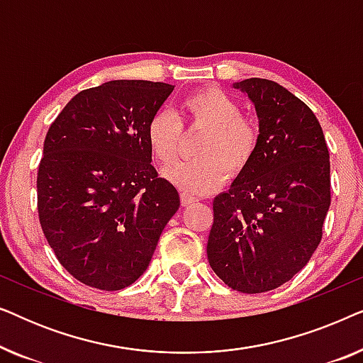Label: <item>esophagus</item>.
<instances>
[{
    "mask_svg": "<svg viewBox=\"0 0 363 363\" xmlns=\"http://www.w3.org/2000/svg\"><path fill=\"white\" fill-rule=\"evenodd\" d=\"M182 205L183 206H190L191 203H195L196 201V198L195 196H190V195H186V193H182Z\"/></svg>",
    "mask_w": 363,
    "mask_h": 363,
    "instance_id": "obj_1",
    "label": "esophagus"
}]
</instances>
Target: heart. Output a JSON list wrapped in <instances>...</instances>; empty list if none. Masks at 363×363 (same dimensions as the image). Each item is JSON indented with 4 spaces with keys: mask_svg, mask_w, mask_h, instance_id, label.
<instances>
[{
    "mask_svg": "<svg viewBox=\"0 0 363 363\" xmlns=\"http://www.w3.org/2000/svg\"><path fill=\"white\" fill-rule=\"evenodd\" d=\"M183 118L208 127L198 147V160L178 162L163 170V177L186 195H210L220 190L228 177L240 175L251 165L259 147V127L241 116L235 99L220 89H203L182 101ZM182 118L170 108H160L147 123V142L158 163L175 160L182 143Z\"/></svg>",
    "mask_w": 363,
    "mask_h": 363,
    "instance_id": "heart-1",
    "label": "heart"
}]
</instances>
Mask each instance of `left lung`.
<instances>
[{"mask_svg":"<svg viewBox=\"0 0 363 363\" xmlns=\"http://www.w3.org/2000/svg\"><path fill=\"white\" fill-rule=\"evenodd\" d=\"M233 87L255 104L261 140L251 165L213 200L206 255L231 289L259 294L314 255L330 206V162L314 112L286 87L251 77Z\"/></svg>","mask_w":363,"mask_h":363,"instance_id":"obj_1","label":"left lung"}]
</instances>
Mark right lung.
Wrapping results in <instances>:
<instances>
[{
    "mask_svg": "<svg viewBox=\"0 0 363 363\" xmlns=\"http://www.w3.org/2000/svg\"><path fill=\"white\" fill-rule=\"evenodd\" d=\"M175 86L111 81L74 96L49 127L38 172L44 236L69 274L121 291L150 264L180 208L152 167L147 123Z\"/></svg>",
    "mask_w": 363,
    "mask_h": 363,
    "instance_id": "obj_1",
    "label": "right lung"
}]
</instances>
